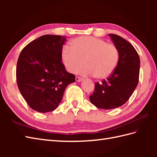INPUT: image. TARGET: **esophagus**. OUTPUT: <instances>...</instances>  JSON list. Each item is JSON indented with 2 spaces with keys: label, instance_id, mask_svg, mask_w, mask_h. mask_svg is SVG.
Segmentation results:
<instances>
[{
  "label": "esophagus",
  "instance_id": "34e87169",
  "mask_svg": "<svg viewBox=\"0 0 157 157\" xmlns=\"http://www.w3.org/2000/svg\"><path fill=\"white\" fill-rule=\"evenodd\" d=\"M75 81L77 82H80L83 81V78H79V77H76V78H75Z\"/></svg>",
  "mask_w": 157,
  "mask_h": 157
}]
</instances>
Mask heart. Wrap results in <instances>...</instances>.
<instances>
[{
	"instance_id": "heart-1",
	"label": "heart",
	"mask_w": 157,
	"mask_h": 157,
	"mask_svg": "<svg viewBox=\"0 0 157 157\" xmlns=\"http://www.w3.org/2000/svg\"><path fill=\"white\" fill-rule=\"evenodd\" d=\"M119 51L115 45L91 36L75 38L71 47L65 46L61 52V61L66 69L74 73L85 63L79 73L84 75H96L105 79L115 71L119 62Z\"/></svg>"
}]
</instances>
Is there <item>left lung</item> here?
<instances>
[{"mask_svg": "<svg viewBox=\"0 0 157 157\" xmlns=\"http://www.w3.org/2000/svg\"><path fill=\"white\" fill-rule=\"evenodd\" d=\"M109 36L118 49V64L109 78L96 83L90 96L96 107L106 110L119 107L128 101L138 86L140 65L138 52L129 42L118 35Z\"/></svg>", "mask_w": 157, "mask_h": 157, "instance_id": "obj_1", "label": "left lung"}]
</instances>
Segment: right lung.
<instances>
[{
    "label": "right lung",
    "instance_id": "1",
    "mask_svg": "<svg viewBox=\"0 0 157 157\" xmlns=\"http://www.w3.org/2000/svg\"><path fill=\"white\" fill-rule=\"evenodd\" d=\"M66 40L65 36H42L29 42L20 53L17 83L23 98L34 111H54L67 86L75 81V75L66 71L61 61Z\"/></svg>",
    "mask_w": 157,
    "mask_h": 157
}]
</instances>
